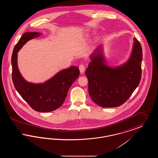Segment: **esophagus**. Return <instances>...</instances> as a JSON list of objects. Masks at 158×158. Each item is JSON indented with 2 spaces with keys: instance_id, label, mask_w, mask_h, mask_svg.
Here are the masks:
<instances>
[{
  "instance_id": "obj_1",
  "label": "esophagus",
  "mask_w": 158,
  "mask_h": 158,
  "mask_svg": "<svg viewBox=\"0 0 158 158\" xmlns=\"http://www.w3.org/2000/svg\"><path fill=\"white\" fill-rule=\"evenodd\" d=\"M79 70H80V72L81 74H83L85 72V66L83 64H81L79 67Z\"/></svg>"
}]
</instances>
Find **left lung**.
I'll return each instance as SVG.
<instances>
[{
  "instance_id": "obj_1",
  "label": "left lung",
  "mask_w": 158,
  "mask_h": 158,
  "mask_svg": "<svg viewBox=\"0 0 158 158\" xmlns=\"http://www.w3.org/2000/svg\"><path fill=\"white\" fill-rule=\"evenodd\" d=\"M103 47L99 45L90 56L85 75L92 101L100 106L116 107L124 104L139 85L142 75V48L133 38V45L128 60L117 67L106 63Z\"/></svg>"
}]
</instances>
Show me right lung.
<instances>
[{
  "label": "right lung",
  "mask_w": 158,
  "mask_h": 158,
  "mask_svg": "<svg viewBox=\"0 0 158 158\" xmlns=\"http://www.w3.org/2000/svg\"><path fill=\"white\" fill-rule=\"evenodd\" d=\"M40 32H25L14 47L12 56V81L22 98L38 112H50L63 104L70 87L79 75L77 66L63 69L42 83L27 82L18 68V53L27 41L41 35Z\"/></svg>",
  "instance_id": "right-lung-1"
}]
</instances>
